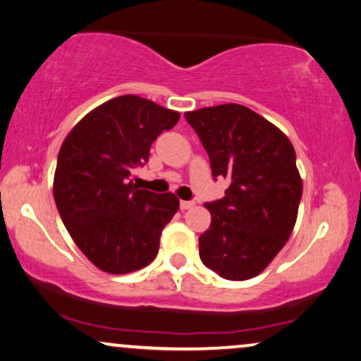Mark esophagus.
<instances>
[{"mask_svg":"<svg viewBox=\"0 0 361 361\" xmlns=\"http://www.w3.org/2000/svg\"><path fill=\"white\" fill-rule=\"evenodd\" d=\"M193 206H195L193 201H180V209H181V211L193 208Z\"/></svg>","mask_w":361,"mask_h":361,"instance_id":"esophagus-1","label":"esophagus"}]
</instances>
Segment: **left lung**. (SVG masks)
I'll list each match as a JSON object with an SVG mask.
<instances>
[{"instance_id": "8db88e82", "label": "left lung", "mask_w": 361, "mask_h": 361, "mask_svg": "<svg viewBox=\"0 0 361 361\" xmlns=\"http://www.w3.org/2000/svg\"><path fill=\"white\" fill-rule=\"evenodd\" d=\"M208 152L213 176L231 181L224 196L204 206L209 229L200 257L228 281L266 269L295 226L302 180L289 138L251 109L223 104L185 114Z\"/></svg>"}]
</instances>
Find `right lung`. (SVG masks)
Segmentation results:
<instances>
[{"label":"right lung","mask_w":361,"mask_h":361,"mask_svg":"<svg viewBox=\"0 0 361 361\" xmlns=\"http://www.w3.org/2000/svg\"><path fill=\"white\" fill-rule=\"evenodd\" d=\"M180 114L138 95L99 105L62 143L54 200L62 223L85 257L109 274H128L157 257L165 226L180 208L173 193L138 190L133 168Z\"/></svg>","instance_id":"add662e5"}]
</instances>
